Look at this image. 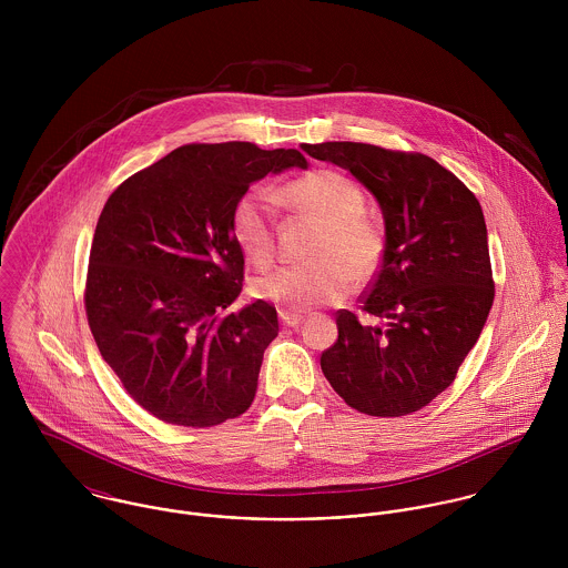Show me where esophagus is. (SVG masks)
Masks as SVG:
<instances>
[{
	"mask_svg": "<svg viewBox=\"0 0 568 568\" xmlns=\"http://www.w3.org/2000/svg\"><path fill=\"white\" fill-rule=\"evenodd\" d=\"M280 322H282V325H286V327H295V325H300L304 322V317L297 315V313H286V311H282V313H280Z\"/></svg>",
	"mask_w": 568,
	"mask_h": 568,
	"instance_id": "obj_1",
	"label": "esophagus"
}]
</instances>
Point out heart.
Listing matches in <instances>:
<instances>
[{
  "label": "heart",
  "instance_id": "1",
  "mask_svg": "<svg viewBox=\"0 0 568 568\" xmlns=\"http://www.w3.org/2000/svg\"><path fill=\"white\" fill-rule=\"evenodd\" d=\"M277 199L288 210L320 223L324 236L315 246L313 266L275 271L253 282V295L273 302L282 311H308L332 304L352 293L358 275H369L383 253L378 230L365 221L363 194L345 174L313 170L288 181ZM277 199L253 187L241 196L232 214V232L246 260L268 268L275 257Z\"/></svg>",
  "mask_w": 568,
  "mask_h": 568
}]
</instances>
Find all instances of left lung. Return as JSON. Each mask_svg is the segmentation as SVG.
I'll return each instance as SVG.
<instances>
[{
  "instance_id": "left-lung-1",
  "label": "left lung",
  "mask_w": 568,
  "mask_h": 568,
  "mask_svg": "<svg viewBox=\"0 0 568 568\" xmlns=\"http://www.w3.org/2000/svg\"><path fill=\"white\" fill-rule=\"evenodd\" d=\"M302 149L349 170L385 221L383 264L363 297L376 324L338 311V338L322 354L324 376L361 413L419 410L453 385L494 302L484 210L426 155L358 142Z\"/></svg>"
}]
</instances>
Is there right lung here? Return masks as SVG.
<instances>
[{
  "mask_svg": "<svg viewBox=\"0 0 568 568\" xmlns=\"http://www.w3.org/2000/svg\"><path fill=\"white\" fill-rule=\"evenodd\" d=\"M288 168L295 149L187 144L133 176L104 203L87 271L84 308L102 358L140 406L176 426L244 413L277 313L243 291L232 214L248 185Z\"/></svg>",
  "mask_w": 568,
  "mask_h": 568,
  "instance_id": "add662e5",
  "label": "right lung"
}]
</instances>
